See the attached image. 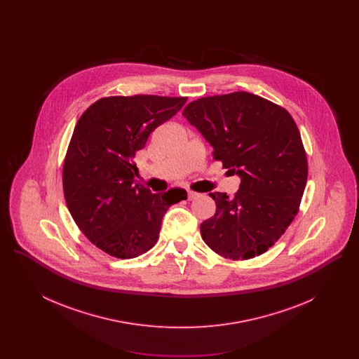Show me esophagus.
Listing matches in <instances>:
<instances>
[{
	"mask_svg": "<svg viewBox=\"0 0 359 359\" xmlns=\"http://www.w3.org/2000/svg\"><path fill=\"white\" fill-rule=\"evenodd\" d=\"M198 196H199V194H198V192L188 191V199H189V201H192V199H195V198H198Z\"/></svg>",
	"mask_w": 359,
	"mask_h": 359,
	"instance_id": "obj_1",
	"label": "esophagus"
}]
</instances>
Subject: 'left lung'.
I'll return each mask as SVG.
<instances>
[{
    "mask_svg": "<svg viewBox=\"0 0 359 359\" xmlns=\"http://www.w3.org/2000/svg\"><path fill=\"white\" fill-rule=\"evenodd\" d=\"M183 116L223 168L241 177L234 198L210 194L217 211L201 224L205 245L230 259L265 253L296 217L307 184V154L292 116L245 91L199 98Z\"/></svg>",
    "mask_w": 359,
    "mask_h": 359,
    "instance_id": "1",
    "label": "left lung"
}]
</instances>
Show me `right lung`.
I'll list each match as a JSON object with an SVG mask.
<instances>
[{
	"label": "right lung",
	"mask_w": 359,
	"mask_h": 359,
	"mask_svg": "<svg viewBox=\"0 0 359 359\" xmlns=\"http://www.w3.org/2000/svg\"><path fill=\"white\" fill-rule=\"evenodd\" d=\"M186 97H106L76 122L63 164L69 214L90 242L117 258L152 249L161 221L187 191L152 194L135 183V157L157 126L172 118Z\"/></svg>",
	"instance_id": "obj_1"
}]
</instances>
